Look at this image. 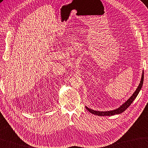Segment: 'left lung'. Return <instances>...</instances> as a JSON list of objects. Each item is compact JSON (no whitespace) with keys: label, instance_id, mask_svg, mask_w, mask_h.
Returning a JSON list of instances; mask_svg holds the SVG:
<instances>
[{"label":"left lung","instance_id":"1","mask_svg":"<svg viewBox=\"0 0 148 148\" xmlns=\"http://www.w3.org/2000/svg\"><path fill=\"white\" fill-rule=\"evenodd\" d=\"M143 83H144V71H142L141 81H140L139 85L137 87L136 90H135L134 92L132 94V95L130 96L125 103H123L121 106H120L117 109H115V110L106 111H96V110H92V109L88 108L87 106H85L86 109L89 111V112L92 113V114L98 115V116H111L116 114H120V113H122L123 111H125L129 107L130 104L132 103V101L134 100V99L136 98V96H138V94L139 92L140 91V90H141L143 85Z\"/></svg>","mask_w":148,"mask_h":148}]
</instances>
